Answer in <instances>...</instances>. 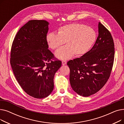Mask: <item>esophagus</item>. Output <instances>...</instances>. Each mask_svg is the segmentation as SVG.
<instances>
[{"instance_id":"esophagus-1","label":"esophagus","mask_w":124,"mask_h":124,"mask_svg":"<svg viewBox=\"0 0 124 124\" xmlns=\"http://www.w3.org/2000/svg\"><path fill=\"white\" fill-rule=\"evenodd\" d=\"M66 64H67L66 61H65V60H63V61H62V65H66Z\"/></svg>"}]
</instances>
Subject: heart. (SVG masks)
<instances>
[{"mask_svg":"<svg viewBox=\"0 0 124 124\" xmlns=\"http://www.w3.org/2000/svg\"><path fill=\"white\" fill-rule=\"evenodd\" d=\"M96 35L91 27L81 23H71L58 29V34L49 32L46 40L49 47L56 49L64 44L67 45L58 49L56 56L61 59H68L75 54L81 56L86 54L96 40Z\"/></svg>","mask_w":124,"mask_h":124,"instance_id":"1","label":"heart"}]
</instances>
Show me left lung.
<instances>
[{
	"label": "left lung",
	"mask_w": 124,
	"mask_h": 124,
	"mask_svg": "<svg viewBox=\"0 0 124 124\" xmlns=\"http://www.w3.org/2000/svg\"><path fill=\"white\" fill-rule=\"evenodd\" d=\"M98 29L99 36L92 49L67 62L71 86L84 97L96 93L105 85L113 66L115 48L112 35L100 22Z\"/></svg>",
	"instance_id": "obj_1"
}]
</instances>
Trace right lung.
I'll use <instances>...</instances> for the list:
<instances>
[{
    "label": "right lung",
    "instance_id": "1",
    "mask_svg": "<svg viewBox=\"0 0 124 124\" xmlns=\"http://www.w3.org/2000/svg\"><path fill=\"white\" fill-rule=\"evenodd\" d=\"M49 23L31 20L19 29L11 47L10 64L23 89L36 99L49 95L54 88V75L62 62L52 61L46 36Z\"/></svg>",
    "mask_w": 124,
    "mask_h": 124
}]
</instances>
